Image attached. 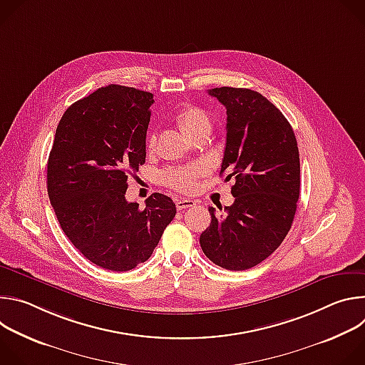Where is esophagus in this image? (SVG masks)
<instances>
[{"label":"esophagus","instance_id":"esophagus-1","mask_svg":"<svg viewBox=\"0 0 365 365\" xmlns=\"http://www.w3.org/2000/svg\"><path fill=\"white\" fill-rule=\"evenodd\" d=\"M196 205V202L195 200H192V199H178L176 200V207L179 211H183V210H186V207H192V206H195Z\"/></svg>","mask_w":365,"mask_h":365}]
</instances>
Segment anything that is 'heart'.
<instances>
[{"label":"heart","mask_w":365,"mask_h":365,"mask_svg":"<svg viewBox=\"0 0 365 365\" xmlns=\"http://www.w3.org/2000/svg\"><path fill=\"white\" fill-rule=\"evenodd\" d=\"M175 123L178 128L186 135L189 140H193L197 135L210 134L212 123L207 114L195 106L182 107L176 115ZM155 145V135L150 134L147 137V148L153 150ZM205 173L202 166H190V168H179L169 169L163 173V182L176 190L180 192H192L196 187V180Z\"/></svg>","instance_id":"1"}]
</instances>
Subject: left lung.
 <instances>
[{
    "label": "left lung",
    "instance_id": "obj_1",
    "mask_svg": "<svg viewBox=\"0 0 365 365\" xmlns=\"http://www.w3.org/2000/svg\"><path fill=\"white\" fill-rule=\"evenodd\" d=\"M227 108V144L221 175L234 179L235 197L199 238L217 266L241 272L266 259L286 238L300 193L299 148L292 125L262 93L247 88H214ZM222 211V207H220Z\"/></svg>",
    "mask_w": 365,
    "mask_h": 365
}]
</instances>
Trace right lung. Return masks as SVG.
Masks as SVG:
<instances>
[{
    "instance_id": "add662e5",
    "label": "right lung",
    "mask_w": 365,
    "mask_h": 365,
    "mask_svg": "<svg viewBox=\"0 0 365 365\" xmlns=\"http://www.w3.org/2000/svg\"><path fill=\"white\" fill-rule=\"evenodd\" d=\"M153 102L135 88H99L65 111L48 154L47 193L65 235L111 272L148 259L176 215L162 193L148 196L144 210L125 199L128 175L145 162Z\"/></svg>"
}]
</instances>
